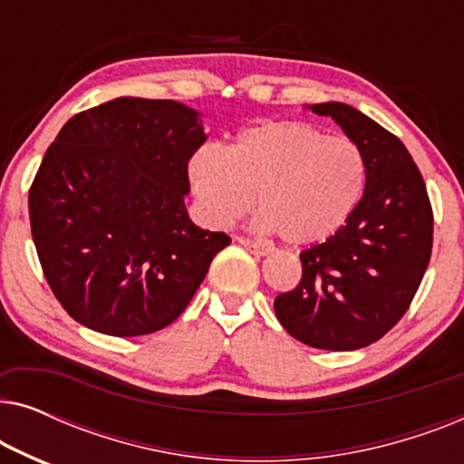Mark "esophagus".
<instances>
[{
  "label": "esophagus",
  "instance_id": "34e87169",
  "mask_svg": "<svg viewBox=\"0 0 464 464\" xmlns=\"http://www.w3.org/2000/svg\"><path fill=\"white\" fill-rule=\"evenodd\" d=\"M238 243L243 245L245 249H249L253 256H257V257H264V256H268V253H270V246L253 243V240H249V238H238Z\"/></svg>",
  "mask_w": 464,
  "mask_h": 464
}]
</instances>
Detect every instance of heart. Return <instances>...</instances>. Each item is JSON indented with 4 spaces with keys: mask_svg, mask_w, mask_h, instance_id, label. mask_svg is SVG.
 <instances>
[{
    "mask_svg": "<svg viewBox=\"0 0 464 464\" xmlns=\"http://www.w3.org/2000/svg\"><path fill=\"white\" fill-rule=\"evenodd\" d=\"M202 218L230 227L251 211L257 227L291 245L334 237L357 208L365 160L357 145L306 122H266L245 130L227 151L205 145L188 167Z\"/></svg>",
    "mask_w": 464,
    "mask_h": 464,
    "instance_id": "obj_1",
    "label": "heart"
}]
</instances>
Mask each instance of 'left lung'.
<instances>
[{"mask_svg": "<svg viewBox=\"0 0 464 464\" xmlns=\"http://www.w3.org/2000/svg\"><path fill=\"white\" fill-rule=\"evenodd\" d=\"M332 118L365 160V189L344 226L300 253L302 281L275 300L289 335L323 351H357L397 325L433 246L420 170L399 139L338 101L306 105Z\"/></svg>", "mask_w": 464, "mask_h": 464, "instance_id": "obj_1", "label": "left lung"}]
</instances>
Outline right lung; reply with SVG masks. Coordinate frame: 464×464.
<instances>
[{"label":"right lung","instance_id":"1","mask_svg":"<svg viewBox=\"0 0 464 464\" xmlns=\"http://www.w3.org/2000/svg\"><path fill=\"white\" fill-rule=\"evenodd\" d=\"M200 113L120 97L63 126L29 189L44 276L69 316L99 334H154L192 300L224 232L189 219L188 162Z\"/></svg>","mask_w":464,"mask_h":464}]
</instances>
